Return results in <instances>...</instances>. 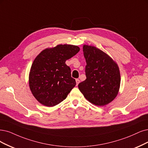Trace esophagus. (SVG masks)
Listing matches in <instances>:
<instances>
[{
    "mask_svg": "<svg viewBox=\"0 0 148 148\" xmlns=\"http://www.w3.org/2000/svg\"><path fill=\"white\" fill-rule=\"evenodd\" d=\"M75 81H76V85H78V84L80 83V80L78 79H77L75 80Z\"/></svg>",
    "mask_w": 148,
    "mask_h": 148,
    "instance_id": "1",
    "label": "esophagus"
}]
</instances>
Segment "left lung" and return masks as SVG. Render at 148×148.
Listing matches in <instances>:
<instances>
[{
  "instance_id": "obj_1",
  "label": "left lung",
  "mask_w": 148,
  "mask_h": 148,
  "mask_svg": "<svg viewBox=\"0 0 148 148\" xmlns=\"http://www.w3.org/2000/svg\"><path fill=\"white\" fill-rule=\"evenodd\" d=\"M86 79L78 85L89 102L97 106L111 102L118 95L120 73L117 64L107 54L93 46L84 45Z\"/></svg>"
}]
</instances>
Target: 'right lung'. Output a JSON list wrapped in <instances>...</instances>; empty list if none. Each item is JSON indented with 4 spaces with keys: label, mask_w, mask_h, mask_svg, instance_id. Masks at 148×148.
I'll return each mask as SVG.
<instances>
[{
    "label": "right lung",
    "mask_w": 148,
    "mask_h": 148,
    "mask_svg": "<svg viewBox=\"0 0 148 148\" xmlns=\"http://www.w3.org/2000/svg\"><path fill=\"white\" fill-rule=\"evenodd\" d=\"M79 51L77 46L60 45L45 49L36 57L30 69L29 86L38 102L53 107L66 99L76 82L65 62Z\"/></svg>",
    "instance_id": "add662e5"
}]
</instances>
